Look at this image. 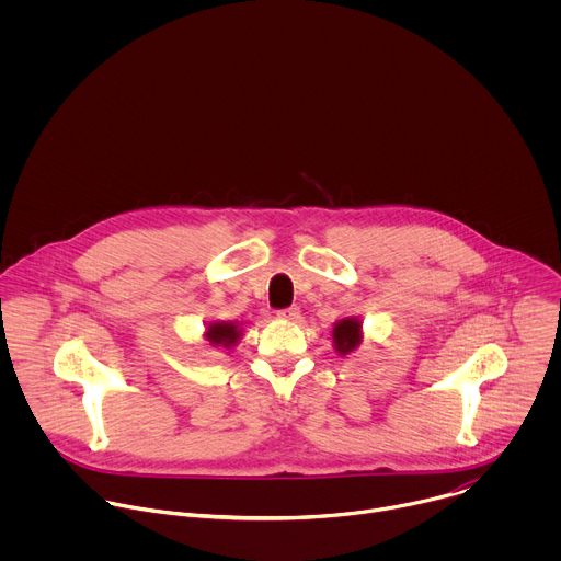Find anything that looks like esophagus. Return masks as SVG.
<instances>
[{
  "label": "esophagus",
  "mask_w": 561,
  "mask_h": 561,
  "mask_svg": "<svg viewBox=\"0 0 561 561\" xmlns=\"http://www.w3.org/2000/svg\"><path fill=\"white\" fill-rule=\"evenodd\" d=\"M279 319H284V322H297L299 319V308L297 306H290V308H284L277 312Z\"/></svg>",
  "instance_id": "esophagus-1"
}]
</instances>
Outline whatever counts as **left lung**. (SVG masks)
Masks as SVG:
<instances>
[{"instance_id": "8db88e82", "label": "left lung", "mask_w": 561, "mask_h": 561, "mask_svg": "<svg viewBox=\"0 0 561 561\" xmlns=\"http://www.w3.org/2000/svg\"><path fill=\"white\" fill-rule=\"evenodd\" d=\"M359 342H362V322H359V319H355V317L340 319V322L333 329L335 351L340 355H348L359 346Z\"/></svg>"}]
</instances>
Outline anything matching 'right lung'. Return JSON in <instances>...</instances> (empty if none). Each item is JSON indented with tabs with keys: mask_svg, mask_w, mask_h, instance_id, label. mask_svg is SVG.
I'll use <instances>...</instances> for the list:
<instances>
[{
	"mask_svg": "<svg viewBox=\"0 0 561 561\" xmlns=\"http://www.w3.org/2000/svg\"><path fill=\"white\" fill-rule=\"evenodd\" d=\"M239 335H242V331H239L234 324L230 322H215L206 329V340L213 344V346H224V348H230L237 344Z\"/></svg>",
	"mask_w": 561,
	"mask_h": 561,
	"instance_id": "1",
	"label": "right lung"
}]
</instances>
